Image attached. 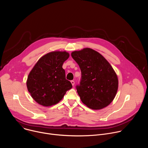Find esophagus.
I'll return each instance as SVG.
<instances>
[{"mask_svg": "<svg viewBox=\"0 0 148 148\" xmlns=\"http://www.w3.org/2000/svg\"><path fill=\"white\" fill-rule=\"evenodd\" d=\"M71 84H72L73 86H74V84H75V82H74V81L72 80V81H71Z\"/></svg>", "mask_w": 148, "mask_h": 148, "instance_id": "1", "label": "esophagus"}]
</instances>
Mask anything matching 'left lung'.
<instances>
[{
  "label": "left lung",
  "instance_id": "obj_1",
  "mask_svg": "<svg viewBox=\"0 0 148 148\" xmlns=\"http://www.w3.org/2000/svg\"><path fill=\"white\" fill-rule=\"evenodd\" d=\"M71 57L81 72L76 89L82 103L92 110L108 106L118 88L117 75L110 63L101 54L90 48L73 51Z\"/></svg>",
  "mask_w": 148,
  "mask_h": 148
}]
</instances>
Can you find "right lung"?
Listing matches in <instances>:
<instances>
[{
    "mask_svg": "<svg viewBox=\"0 0 148 148\" xmlns=\"http://www.w3.org/2000/svg\"><path fill=\"white\" fill-rule=\"evenodd\" d=\"M69 57L66 51H53L41 57L30 72L27 87L32 97L45 107L61 101L72 84L62 66Z\"/></svg>",
    "mask_w": 148,
    "mask_h": 148,
    "instance_id": "obj_1",
    "label": "right lung"
}]
</instances>
